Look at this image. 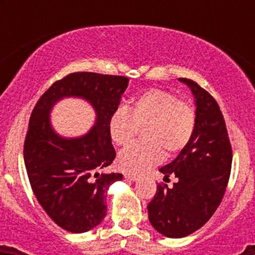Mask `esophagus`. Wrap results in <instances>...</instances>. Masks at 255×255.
Instances as JSON below:
<instances>
[{
	"label": "esophagus",
	"mask_w": 255,
	"mask_h": 255,
	"mask_svg": "<svg viewBox=\"0 0 255 255\" xmlns=\"http://www.w3.org/2000/svg\"><path fill=\"white\" fill-rule=\"evenodd\" d=\"M125 177L126 179H128V180H133V181H134V180H138V176L137 174H133V173H125Z\"/></svg>",
	"instance_id": "34e87169"
}]
</instances>
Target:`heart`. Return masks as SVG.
<instances>
[{"label":"heart","mask_w":255,"mask_h":255,"mask_svg":"<svg viewBox=\"0 0 255 255\" xmlns=\"http://www.w3.org/2000/svg\"><path fill=\"white\" fill-rule=\"evenodd\" d=\"M143 127L145 142L132 144L118 155L122 170L142 173L158 163L163 154L170 158L180 153L194 135L196 111L173 92L151 89L133 100L129 111L118 107L110 117V135L118 146L128 145Z\"/></svg>","instance_id":"heart-1"}]
</instances>
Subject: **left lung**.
Returning <instances> with one entry per match:
<instances>
[{
    "mask_svg": "<svg viewBox=\"0 0 255 255\" xmlns=\"http://www.w3.org/2000/svg\"><path fill=\"white\" fill-rule=\"evenodd\" d=\"M196 99V127L190 143L159 169L173 186L159 182L148 204L149 221L165 237L181 238L201 228L220 206L232 168V145L225 118L212 95L191 79L180 78Z\"/></svg>",
    "mask_w": 255,
    "mask_h": 255,
    "instance_id": "obj_1",
    "label": "left lung"
}]
</instances>
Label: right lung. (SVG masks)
Returning a JSON list of instances; mask_svg holds the SVG:
<instances>
[{"label": "right lung", "instance_id": "obj_1", "mask_svg": "<svg viewBox=\"0 0 255 255\" xmlns=\"http://www.w3.org/2000/svg\"><path fill=\"white\" fill-rule=\"evenodd\" d=\"M128 78L97 73H71L54 82L38 100L24 139V164L33 192L49 217L63 230L87 232L107 213L106 192L122 174H100L116 158L110 117L120 106ZM89 99L98 113L86 136L64 140L52 132L48 111L59 98Z\"/></svg>", "mask_w": 255, "mask_h": 255}]
</instances>
